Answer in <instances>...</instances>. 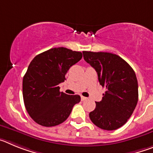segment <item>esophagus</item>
I'll return each instance as SVG.
<instances>
[{"label":"esophagus","mask_w":153,"mask_h":153,"mask_svg":"<svg viewBox=\"0 0 153 153\" xmlns=\"http://www.w3.org/2000/svg\"><path fill=\"white\" fill-rule=\"evenodd\" d=\"M86 100H87V98H86V97H83V96H82V97H81V100H82V101Z\"/></svg>","instance_id":"1"}]
</instances>
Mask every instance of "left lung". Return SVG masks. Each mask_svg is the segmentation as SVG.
Returning a JSON list of instances; mask_svg holds the SVG:
<instances>
[{
    "label": "left lung",
    "mask_w": 153,
    "mask_h": 153,
    "mask_svg": "<svg viewBox=\"0 0 153 153\" xmlns=\"http://www.w3.org/2000/svg\"><path fill=\"white\" fill-rule=\"evenodd\" d=\"M86 62L95 69L100 84L106 88L100 102L89 116L97 126L115 130L123 126L138 102V82L134 70L123 59L106 52L83 51Z\"/></svg>",
    "instance_id": "8db88e82"
}]
</instances>
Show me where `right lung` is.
Wrapping results in <instances>:
<instances>
[{
	"label": "right lung",
	"mask_w": 153,
	"mask_h": 153,
	"mask_svg": "<svg viewBox=\"0 0 153 153\" xmlns=\"http://www.w3.org/2000/svg\"><path fill=\"white\" fill-rule=\"evenodd\" d=\"M82 53L65 47L52 48L36 55L23 78V97L27 111L34 122L51 127L68 118L79 95L60 92L70 67L81 60Z\"/></svg>",
	"instance_id": "right-lung-1"
}]
</instances>
